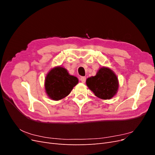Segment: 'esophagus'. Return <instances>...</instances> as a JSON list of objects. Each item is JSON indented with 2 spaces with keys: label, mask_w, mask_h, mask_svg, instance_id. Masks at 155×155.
<instances>
[{
  "label": "esophagus",
  "mask_w": 155,
  "mask_h": 155,
  "mask_svg": "<svg viewBox=\"0 0 155 155\" xmlns=\"http://www.w3.org/2000/svg\"><path fill=\"white\" fill-rule=\"evenodd\" d=\"M80 81L82 83H85L86 81V78L85 77H81L80 78Z\"/></svg>",
  "instance_id": "1"
}]
</instances>
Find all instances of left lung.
<instances>
[{
    "mask_svg": "<svg viewBox=\"0 0 155 155\" xmlns=\"http://www.w3.org/2000/svg\"><path fill=\"white\" fill-rule=\"evenodd\" d=\"M87 87L95 96L102 100H110L118 91V79L111 69L101 67L95 76L87 78Z\"/></svg>",
    "mask_w": 155,
    "mask_h": 155,
    "instance_id": "1",
    "label": "left lung"
}]
</instances>
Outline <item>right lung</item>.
I'll use <instances>...</instances> for the list:
<instances>
[{"mask_svg":"<svg viewBox=\"0 0 155 155\" xmlns=\"http://www.w3.org/2000/svg\"><path fill=\"white\" fill-rule=\"evenodd\" d=\"M78 83V79L70 75L67 69L57 67L46 75L45 87L50 99L58 101L67 96Z\"/></svg>","mask_w":155,"mask_h":155,"instance_id":"add662e5","label":"right lung"}]
</instances>
